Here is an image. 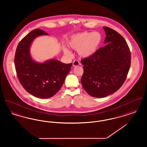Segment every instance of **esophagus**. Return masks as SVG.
<instances>
[{
  "instance_id": "obj_1",
  "label": "esophagus",
  "mask_w": 147,
  "mask_h": 147,
  "mask_svg": "<svg viewBox=\"0 0 147 147\" xmlns=\"http://www.w3.org/2000/svg\"><path fill=\"white\" fill-rule=\"evenodd\" d=\"M79 65H80V62H79L78 61L75 60V61H73V67H77V66Z\"/></svg>"
}]
</instances>
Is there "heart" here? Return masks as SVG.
Wrapping results in <instances>:
<instances>
[{"label": "heart", "instance_id": "obj_1", "mask_svg": "<svg viewBox=\"0 0 147 147\" xmlns=\"http://www.w3.org/2000/svg\"><path fill=\"white\" fill-rule=\"evenodd\" d=\"M101 42L102 36L100 32L84 31L71 36L67 45L70 49L77 50L80 57L89 58L96 53ZM64 52L66 55H70L68 49H64Z\"/></svg>", "mask_w": 147, "mask_h": 147}]
</instances>
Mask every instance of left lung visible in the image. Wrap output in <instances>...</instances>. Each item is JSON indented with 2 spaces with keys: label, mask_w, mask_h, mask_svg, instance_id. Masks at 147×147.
I'll return each instance as SVG.
<instances>
[{
  "label": "left lung",
  "mask_w": 147,
  "mask_h": 147,
  "mask_svg": "<svg viewBox=\"0 0 147 147\" xmlns=\"http://www.w3.org/2000/svg\"><path fill=\"white\" fill-rule=\"evenodd\" d=\"M105 46L89 58L81 60L84 73L81 83L92 97H106L117 91L126 80L131 56L124 38L115 30L104 26Z\"/></svg>",
  "instance_id": "8db88e82"
}]
</instances>
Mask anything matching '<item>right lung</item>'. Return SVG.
Listing matches in <instances>:
<instances>
[{"label":"right lung","mask_w":147,"mask_h":147,"mask_svg":"<svg viewBox=\"0 0 147 147\" xmlns=\"http://www.w3.org/2000/svg\"><path fill=\"white\" fill-rule=\"evenodd\" d=\"M49 34L36 29L24 37L16 49L14 62L16 74L23 88L35 97L49 98L63 85L72 63L65 64L51 59L43 63L34 61L30 53L31 43L37 37Z\"/></svg>","instance_id":"add662e5"}]
</instances>
